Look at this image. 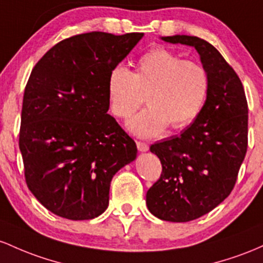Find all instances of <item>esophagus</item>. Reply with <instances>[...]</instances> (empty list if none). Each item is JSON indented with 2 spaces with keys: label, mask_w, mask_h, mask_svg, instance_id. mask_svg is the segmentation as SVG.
<instances>
[{
  "label": "esophagus",
  "mask_w": 263,
  "mask_h": 263,
  "mask_svg": "<svg viewBox=\"0 0 263 263\" xmlns=\"http://www.w3.org/2000/svg\"><path fill=\"white\" fill-rule=\"evenodd\" d=\"M137 146H138V150L141 153H145L149 150V145H147L146 143H143V141H137Z\"/></svg>",
  "instance_id": "esophagus-1"
}]
</instances>
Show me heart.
<instances>
[{
    "instance_id": "b5f03b06",
    "label": "heart",
    "mask_w": 263,
    "mask_h": 263,
    "mask_svg": "<svg viewBox=\"0 0 263 263\" xmlns=\"http://www.w3.org/2000/svg\"><path fill=\"white\" fill-rule=\"evenodd\" d=\"M209 74L201 64L184 61L165 48L141 55L135 72L118 66L110 70L107 93L110 110L118 118H129L146 96L147 107L126 123L139 138H154L167 125L173 130L186 128L196 119L209 94Z\"/></svg>"
}]
</instances>
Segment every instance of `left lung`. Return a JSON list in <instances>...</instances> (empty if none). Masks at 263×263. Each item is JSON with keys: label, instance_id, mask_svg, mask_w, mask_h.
<instances>
[{"label": "left lung", "instance_id": "8db88e82", "mask_svg": "<svg viewBox=\"0 0 263 263\" xmlns=\"http://www.w3.org/2000/svg\"><path fill=\"white\" fill-rule=\"evenodd\" d=\"M160 40L194 47L210 81L193 124L150 146L163 173L147 190V209L160 220L187 222L214 210L234 189L247 152L249 109L240 78L212 44L180 34Z\"/></svg>", "mask_w": 263, "mask_h": 263}]
</instances>
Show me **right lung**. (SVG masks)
I'll return each instance as SVG.
<instances>
[{
  "mask_svg": "<svg viewBox=\"0 0 263 263\" xmlns=\"http://www.w3.org/2000/svg\"><path fill=\"white\" fill-rule=\"evenodd\" d=\"M143 36H73L52 47L32 70L23 96L20 150L28 189L57 216L102 215L113 176L137 159L134 140L107 114V82Z\"/></svg>",
  "mask_w": 263,
  "mask_h": 263,
  "instance_id": "1",
  "label": "right lung"
}]
</instances>
